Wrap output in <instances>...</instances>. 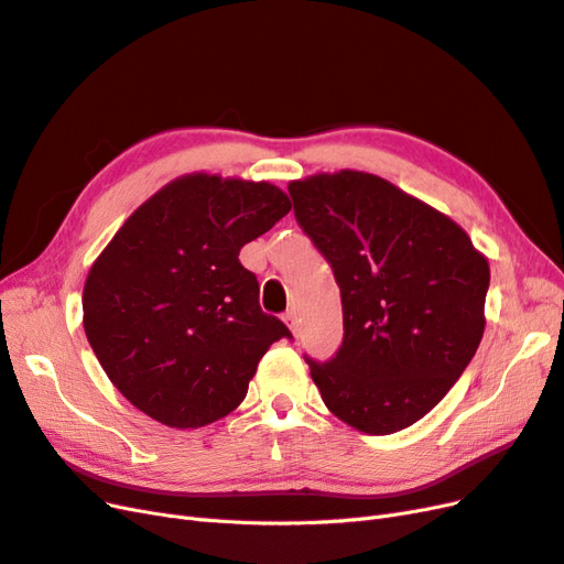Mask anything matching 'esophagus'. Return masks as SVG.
<instances>
[{"instance_id":"34e87169","label":"esophagus","mask_w":564,"mask_h":564,"mask_svg":"<svg viewBox=\"0 0 564 564\" xmlns=\"http://www.w3.org/2000/svg\"><path fill=\"white\" fill-rule=\"evenodd\" d=\"M284 322H286V327L292 329V334H294V336H299V317H296V313H294V311L284 313Z\"/></svg>"}]
</instances>
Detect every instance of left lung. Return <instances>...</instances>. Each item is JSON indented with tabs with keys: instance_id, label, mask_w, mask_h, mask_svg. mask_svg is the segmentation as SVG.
<instances>
[{
	"instance_id": "obj_1",
	"label": "left lung",
	"mask_w": 564,
	"mask_h": 564,
	"mask_svg": "<svg viewBox=\"0 0 564 564\" xmlns=\"http://www.w3.org/2000/svg\"><path fill=\"white\" fill-rule=\"evenodd\" d=\"M289 195L344 303L338 352L305 357L322 402L367 435L409 429L480 346L487 259L449 216L381 176L315 174L289 183Z\"/></svg>"
}]
</instances>
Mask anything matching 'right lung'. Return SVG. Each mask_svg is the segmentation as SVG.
Here are the masks:
<instances>
[{
	"label": "right lung",
	"mask_w": 564,
	"mask_h": 564,
	"mask_svg": "<svg viewBox=\"0 0 564 564\" xmlns=\"http://www.w3.org/2000/svg\"><path fill=\"white\" fill-rule=\"evenodd\" d=\"M292 209L265 181L187 174L135 209L84 282V332L115 388L169 429H202L247 395L292 332L259 305L240 249Z\"/></svg>",
	"instance_id": "add662e5"
}]
</instances>
